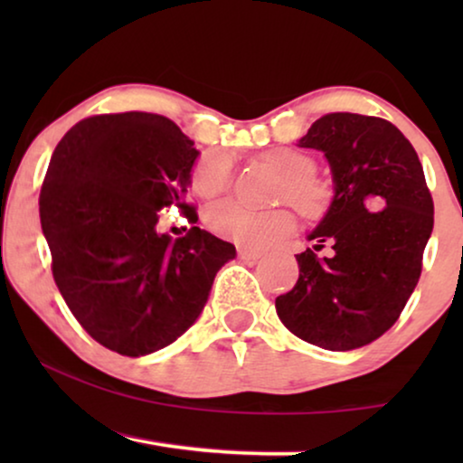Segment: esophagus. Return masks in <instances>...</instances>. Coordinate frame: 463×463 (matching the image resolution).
<instances>
[{"label":"esophagus","mask_w":463,"mask_h":463,"mask_svg":"<svg viewBox=\"0 0 463 463\" xmlns=\"http://www.w3.org/2000/svg\"><path fill=\"white\" fill-rule=\"evenodd\" d=\"M238 255H240V259H244V261H257V259H261L263 252H261V250L246 249V246H240V249H238Z\"/></svg>","instance_id":"34e87169"}]
</instances>
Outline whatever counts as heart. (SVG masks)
<instances>
[{
	"label": "heart",
	"instance_id": "1",
	"mask_svg": "<svg viewBox=\"0 0 463 463\" xmlns=\"http://www.w3.org/2000/svg\"><path fill=\"white\" fill-rule=\"evenodd\" d=\"M265 160L287 176L282 198L293 202L306 214L318 213L325 206L326 189L312 176L316 170L314 157L290 147H276L265 154ZM232 175L233 160L230 151L206 149L192 168V187L200 198H214L230 187ZM206 223L219 236L261 249L293 230V214L288 211H252L240 202L230 200L213 206L206 213Z\"/></svg>",
	"mask_w": 463,
	"mask_h": 463
}]
</instances>
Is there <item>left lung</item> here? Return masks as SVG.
<instances>
[{
    "instance_id": "obj_1",
    "label": "left lung",
    "mask_w": 463,
    "mask_h": 463,
    "mask_svg": "<svg viewBox=\"0 0 463 463\" xmlns=\"http://www.w3.org/2000/svg\"><path fill=\"white\" fill-rule=\"evenodd\" d=\"M297 145L322 151L331 166V204L307 240L314 250L331 241L334 255H297L299 280L276 297V312L307 344L350 352L382 337L407 306L434 202L413 145L388 119L328 113Z\"/></svg>"
}]
</instances>
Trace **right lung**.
Listing matches in <instances>:
<instances>
[{
  "mask_svg": "<svg viewBox=\"0 0 463 463\" xmlns=\"http://www.w3.org/2000/svg\"><path fill=\"white\" fill-rule=\"evenodd\" d=\"M200 151L156 113L94 116L56 145L40 194L52 276L84 331L107 350L138 358L198 320L214 276L236 246L200 227L173 240L160 211L185 204Z\"/></svg>",
  "mask_w": 463,
  "mask_h": 463,
  "instance_id": "right-lung-1",
  "label": "right lung"
}]
</instances>
